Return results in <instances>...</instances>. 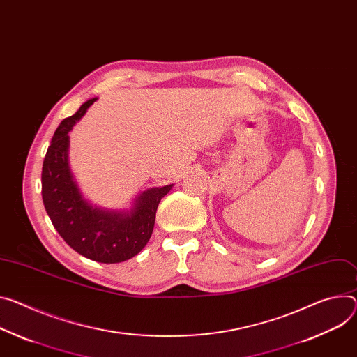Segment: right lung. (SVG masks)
<instances>
[{"label":"right lung","mask_w":357,"mask_h":357,"mask_svg":"<svg viewBox=\"0 0 357 357\" xmlns=\"http://www.w3.org/2000/svg\"><path fill=\"white\" fill-rule=\"evenodd\" d=\"M95 101L84 102L56 128L43 164V201L54 228L75 252L95 262L119 264L145 248L158 205L174 183L144 190L129 211L96 208L82 197L68 164V134Z\"/></svg>","instance_id":"1"}]
</instances>
